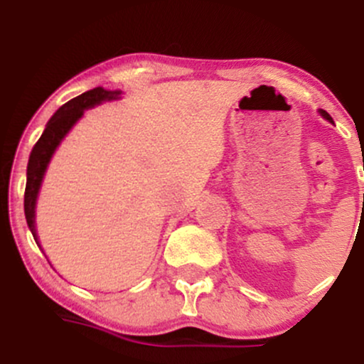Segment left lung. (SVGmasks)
Returning <instances> with one entry per match:
<instances>
[{"mask_svg": "<svg viewBox=\"0 0 364 364\" xmlns=\"http://www.w3.org/2000/svg\"><path fill=\"white\" fill-rule=\"evenodd\" d=\"M320 112H321V116H323V118H325V119L332 121V118H330V114H328V112H327V111H320Z\"/></svg>", "mask_w": 364, "mask_h": 364, "instance_id": "1", "label": "left lung"}]
</instances>
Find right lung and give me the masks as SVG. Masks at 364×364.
I'll return each instance as SVG.
<instances>
[{
    "mask_svg": "<svg viewBox=\"0 0 364 364\" xmlns=\"http://www.w3.org/2000/svg\"><path fill=\"white\" fill-rule=\"evenodd\" d=\"M119 95V92H111L104 90L102 87L97 89H92L89 92H83L82 95L72 99L54 112V116L48 121L46 124L44 133L41 135V139L37 140V144L32 149L31 157H28V166H27V185H25V198H23V210H25V219H27L28 228H31L32 236H34L36 243L39 245L36 235V200L37 193H39L41 181H43L46 168H48L49 161H51L54 150H56L63 136L70 132V128L82 118L83 111L89 109V107L95 106V104H101L102 101H109V99H116Z\"/></svg>",
    "mask_w": 364,
    "mask_h": 364,
    "instance_id": "1",
    "label": "right lung"
}]
</instances>
